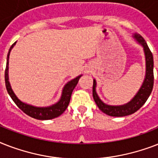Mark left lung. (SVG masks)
Segmentation results:
<instances>
[{
    "instance_id": "8db88e82",
    "label": "left lung",
    "mask_w": 158,
    "mask_h": 158,
    "mask_svg": "<svg viewBox=\"0 0 158 158\" xmlns=\"http://www.w3.org/2000/svg\"><path fill=\"white\" fill-rule=\"evenodd\" d=\"M133 38H135V40L143 48L145 63H146L144 79H143V82L140 89H139V91L135 94V97L129 102L124 104V105H107L102 101L97 94V82L96 79H94L93 97H94V101L102 112L110 115V116H115V117L125 116V115H131L135 111H137L146 102L148 97L152 93V88H153L154 76H153V57H152V52H151L149 48L148 47L147 43L143 38L140 34L135 33V34H133Z\"/></svg>"
}]
</instances>
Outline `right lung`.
Listing matches in <instances>:
<instances>
[{"label": "right lung", "mask_w": 158, "mask_h": 158, "mask_svg": "<svg viewBox=\"0 0 158 158\" xmlns=\"http://www.w3.org/2000/svg\"><path fill=\"white\" fill-rule=\"evenodd\" d=\"M15 43L10 48L8 55H7V59H6L5 81H6V90L8 92L9 95H10V97L12 98L14 102L17 105V106L20 110H22L25 114H27V115L31 116V117L34 118V119L44 120H52V119H54L56 117H58L59 115H61L62 113L66 110L67 106H68L69 103V101H70L72 92H73L74 89L75 88L77 84H78L80 77L82 76V74H80L79 76H77L76 78H74L72 80L69 81L64 85L63 89H62L60 98V100L57 102L56 103L48 106H35L25 103V102L20 101L17 98L15 94L14 93L13 89L11 88L10 81H9V58H10V54L11 50L14 48V46L15 45Z\"/></svg>", "instance_id": "obj_1"}]
</instances>
